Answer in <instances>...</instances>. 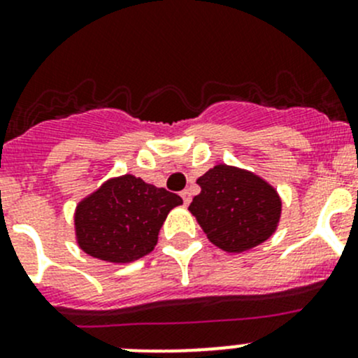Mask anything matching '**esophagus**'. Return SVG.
<instances>
[{
    "mask_svg": "<svg viewBox=\"0 0 358 358\" xmlns=\"http://www.w3.org/2000/svg\"><path fill=\"white\" fill-rule=\"evenodd\" d=\"M180 196H182V199H183V204H190V199H192V196H190V192L189 190H182V192H180Z\"/></svg>",
    "mask_w": 358,
    "mask_h": 358,
    "instance_id": "obj_1",
    "label": "esophagus"
}]
</instances>
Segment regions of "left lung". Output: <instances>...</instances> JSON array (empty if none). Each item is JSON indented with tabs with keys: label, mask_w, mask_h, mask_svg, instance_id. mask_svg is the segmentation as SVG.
<instances>
[{
	"label": "left lung",
	"mask_w": 358,
	"mask_h": 358,
	"mask_svg": "<svg viewBox=\"0 0 358 358\" xmlns=\"http://www.w3.org/2000/svg\"><path fill=\"white\" fill-rule=\"evenodd\" d=\"M197 183L201 194L190 202L189 211L216 248L248 251L270 239L279 227L282 201L262 176L216 164Z\"/></svg>",
	"instance_id": "1"
}]
</instances>
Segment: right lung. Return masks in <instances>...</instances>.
I'll return each instance as SVG.
<instances>
[{"instance_id": "obj_1", "label": "right lung", "mask_w": 358, "mask_h": 358, "mask_svg": "<svg viewBox=\"0 0 358 358\" xmlns=\"http://www.w3.org/2000/svg\"><path fill=\"white\" fill-rule=\"evenodd\" d=\"M182 197L133 175L107 180L76 206L78 246L109 263H131L149 255L159 230Z\"/></svg>"}]
</instances>
